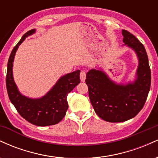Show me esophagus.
Listing matches in <instances>:
<instances>
[{
	"instance_id": "obj_1",
	"label": "esophagus",
	"mask_w": 158,
	"mask_h": 158,
	"mask_svg": "<svg viewBox=\"0 0 158 158\" xmlns=\"http://www.w3.org/2000/svg\"><path fill=\"white\" fill-rule=\"evenodd\" d=\"M86 79V72L85 70H81L80 73V79L81 81H85Z\"/></svg>"
}]
</instances>
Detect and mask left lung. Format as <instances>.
<instances>
[{"label": "left lung", "instance_id": "1", "mask_svg": "<svg viewBox=\"0 0 158 158\" xmlns=\"http://www.w3.org/2000/svg\"><path fill=\"white\" fill-rule=\"evenodd\" d=\"M125 45L135 50L139 64L133 83L116 84L106 73L91 69L87 73L90 102L96 114L110 123L124 122L135 117L144 106L151 86V70L144 46L135 35L123 30Z\"/></svg>", "mask_w": 158, "mask_h": 158}]
</instances>
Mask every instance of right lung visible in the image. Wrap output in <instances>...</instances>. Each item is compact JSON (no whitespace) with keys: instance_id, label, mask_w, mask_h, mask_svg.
I'll return each mask as SVG.
<instances>
[{"instance_id":"right-lung-1","label":"right lung","mask_w":158,"mask_h":158,"mask_svg":"<svg viewBox=\"0 0 158 158\" xmlns=\"http://www.w3.org/2000/svg\"><path fill=\"white\" fill-rule=\"evenodd\" d=\"M35 32V30L33 29L26 32L11 52L7 64L6 90L11 102L23 119L38 126H52L60 122L66 114L68 108L67 97L80 83V70H77L61 77L51 90L39 99H32L22 95L13 79L14 58L19 46L25 38Z\"/></svg>"}]
</instances>
